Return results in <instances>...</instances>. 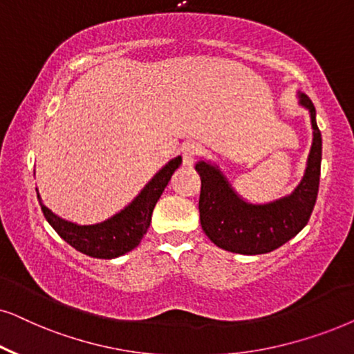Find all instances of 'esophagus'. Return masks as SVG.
<instances>
[{"label":"esophagus","instance_id":"obj_1","mask_svg":"<svg viewBox=\"0 0 354 354\" xmlns=\"http://www.w3.org/2000/svg\"><path fill=\"white\" fill-rule=\"evenodd\" d=\"M200 153H201V148L198 145H195V143L185 145L182 149L183 164H185V166H192V164H194V160L200 156Z\"/></svg>","mask_w":354,"mask_h":354}]
</instances>
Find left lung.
I'll list each match as a JSON object with an SVG mask.
<instances>
[{
	"mask_svg": "<svg viewBox=\"0 0 354 354\" xmlns=\"http://www.w3.org/2000/svg\"><path fill=\"white\" fill-rule=\"evenodd\" d=\"M301 104L310 112L314 143L304 177L286 198L268 205L245 203L216 167L203 160L196 164L201 178L198 200L201 227L211 242L221 249L244 255L268 254L286 244L309 221L319 194L322 136L312 100L302 94Z\"/></svg>",
	"mask_w": 354,
	"mask_h": 354,
	"instance_id": "8db88e82",
	"label": "left lung"
}]
</instances>
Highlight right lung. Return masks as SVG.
<instances>
[{"label":"right lung","instance_id":"add662e5","mask_svg":"<svg viewBox=\"0 0 354 354\" xmlns=\"http://www.w3.org/2000/svg\"><path fill=\"white\" fill-rule=\"evenodd\" d=\"M180 162V156L172 159L166 164V167L156 174L153 180L141 190L131 205H128L113 218L94 226H77L58 218L40 201V196H37L50 226L71 247L94 259H115L140 244L149 227L154 206Z\"/></svg>","mask_w":354,"mask_h":354}]
</instances>
